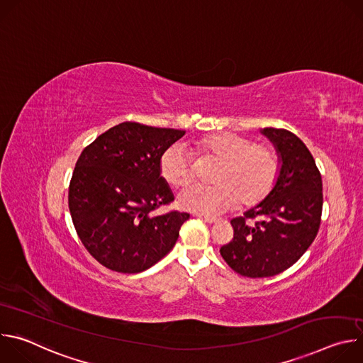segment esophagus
<instances>
[{
    "instance_id": "esophagus-1",
    "label": "esophagus",
    "mask_w": 363,
    "mask_h": 363,
    "mask_svg": "<svg viewBox=\"0 0 363 363\" xmlns=\"http://www.w3.org/2000/svg\"><path fill=\"white\" fill-rule=\"evenodd\" d=\"M199 218H201L202 221H205V223H208V224H217V223H218V220H217V218H213V217H206V216H199Z\"/></svg>"
}]
</instances>
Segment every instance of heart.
Segmentation results:
<instances>
[{
    "mask_svg": "<svg viewBox=\"0 0 363 363\" xmlns=\"http://www.w3.org/2000/svg\"><path fill=\"white\" fill-rule=\"evenodd\" d=\"M199 158L217 161L210 172L213 184L191 185L178 196V205L185 211L218 216L238 201L241 206L262 202L273 191L280 161L277 150L269 143H254L251 138L218 132L195 142ZM162 178L175 188H182L192 179L191 153L184 143L171 145L160 160Z\"/></svg>",
    "mask_w": 363,
    "mask_h": 363,
    "instance_id": "heart-1",
    "label": "heart"
}]
</instances>
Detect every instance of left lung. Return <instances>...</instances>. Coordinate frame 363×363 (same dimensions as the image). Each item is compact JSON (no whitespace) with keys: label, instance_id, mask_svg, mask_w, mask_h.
<instances>
[{"label":"left lung","instance_id":"left-lung-1","mask_svg":"<svg viewBox=\"0 0 363 363\" xmlns=\"http://www.w3.org/2000/svg\"><path fill=\"white\" fill-rule=\"evenodd\" d=\"M262 133L279 153L277 182L244 217L231 220L234 238L220 248L235 273L251 279L291 267L316 238L323 206L322 177L307 146L286 129L264 128Z\"/></svg>","mask_w":363,"mask_h":363}]
</instances>
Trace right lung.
<instances>
[{"label": "right lung", "instance_id": "add662e5", "mask_svg": "<svg viewBox=\"0 0 363 363\" xmlns=\"http://www.w3.org/2000/svg\"><path fill=\"white\" fill-rule=\"evenodd\" d=\"M184 135L123 122L83 149L69 186V210L79 238L101 266L140 273L174 248L189 214L153 211L174 201L160 160Z\"/></svg>", "mask_w": 363, "mask_h": 363}]
</instances>
